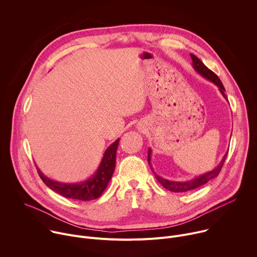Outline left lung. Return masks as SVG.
Listing matches in <instances>:
<instances>
[{
    "label": "left lung",
    "mask_w": 257,
    "mask_h": 257,
    "mask_svg": "<svg viewBox=\"0 0 257 257\" xmlns=\"http://www.w3.org/2000/svg\"><path fill=\"white\" fill-rule=\"evenodd\" d=\"M191 58H192V61H193V67L194 69L199 73L201 74L203 77L207 78L208 80L212 81L214 84H216L220 93L222 94V96L226 99V96L224 94L225 90H224V87L222 85L220 79L218 78V76L213 72L211 71L210 69H208L204 64L203 62L198 58V57H196L195 55L193 54H190ZM227 155V152L224 154L223 158L221 159L220 163L213 169L211 170V172L209 173H206L202 176H199V177H196L195 179L191 180V181H188V182H174V181H168V180H165L159 176H157L155 173H154V176L155 178L157 179V181L167 190L172 191V192H176V193H182V192H188V191H191V190H195L199 187H201L203 185H205L207 182H209L210 180L216 178L218 176V174L220 173V170L222 168V165L224 163V160H225V157ZM148 162L149 164L151 163V149L148 150ZM151 166V165H150Z\"/></svg>",
    "instance_id": "1"
}]
</instances>
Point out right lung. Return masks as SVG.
<instances>
[{"label": "right lung", "mask_w": 257, "mask_h": 257, "mask_svg": "<svg viewBox=\"0 0 257 257\" xmlns=\"http://www.w3.org/2000/svg\"><path fill=\"white\" fill-rule=\"evenodd\" d=\"M118 144L119 139H117L106 149L95 175L87 181L75 184H65L47 178L39 168L38 174L46 186L63 197L81 201L94 200V199H97L102 195L112 178L114 168H115L116 150Z\"/></svg>", "instance_id": "obj_1"}]
</instances>
